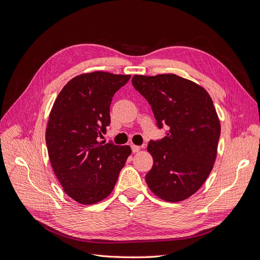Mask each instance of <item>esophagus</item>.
<instances>
[{"label": "esophagus", "instance_id": "esophagus-1", "mask_svg": "<svg viewBox=\"0 0 260 260\" xmlns=\"http://www.w3.org/2000/svg\"><path fill=\"white\" fill-rule=\"evenodd\" d=\"M131 150L133 153L138 152L140 150V146H137V145H131Z\"/></svg>", "mask_w": 260, "mask_h": 260}]
</instances>
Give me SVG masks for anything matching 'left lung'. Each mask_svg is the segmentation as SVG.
Instances as JSON below:
<instances>
[{"label":"left lung","mask_w":260,"mask_h":260,"mask_svg":"<svg viewBox=\"0 0 260 260\" xmlns=\"http://www.w3.org/2000/svg\"><path fill=\"white\" fill-rule=\"evenodd\" d=\"M132 84L151 106L157 128H168L166 137L148 145L153 157L148 186L168 202L187 199L204 184L217 155L221 128L212 98L175 74L135 75Z\"/></svg>","instance_id":"1"}]
</instances>
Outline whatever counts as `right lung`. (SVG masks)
<instances>
[{
	"mask_svg": "<svg viewBox=\"0 0 260 260\" xmlns=\"http://www.w3.org/2000/svg\"><path fill=\"white\" fill-rule=\"evenodd\" d=\"M130 77L82 74L66 84L54 103L45 134L49 160L67 194L79 203L107 198L131 153L129 146L98 142L111 122L112 98Z\"/></svg>",
	"mask_w": 260,
	"mask_h": 260,
	"instance_id": "obj_1",
	"label": "right lung"
}]
</instances>
